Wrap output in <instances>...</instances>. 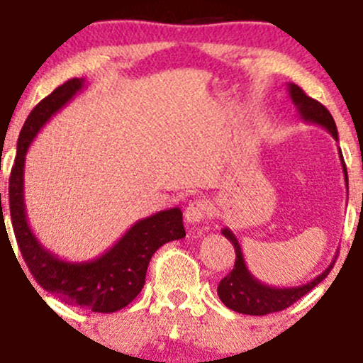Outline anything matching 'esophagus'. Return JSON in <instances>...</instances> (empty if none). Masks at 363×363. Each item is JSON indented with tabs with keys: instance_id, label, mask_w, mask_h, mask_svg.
<instances>
[{
	"instance_id": "esophagus-1",
	"label": "esophagus",
	"mask_w": 363,
	"mask_h": 363,
	"mask_svg": "<svg viewBox=\"0 0 363 363\" xmlns=\"http://www.w3.org/2000/svg\"><path fill=\"white\" fill-rule=\"evenodd\" d=\"M211 214V203L207 200H193L184 211V219L189 225H199Z\"/></svg>"
}]
</instances>
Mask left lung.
I'll list each match as a JSON object with an SVG mask.
<instances>
[{"mask_svg":"<svg viewBox=\"0 0 363 363\" xmlns=\"http://www.w3.org/2000/svg\"><path fill=\"white\" fill-rule=\"evenodd\" d=\"M288 93H290V98L296 107V112H298L300 119L306 121V123H313V124H318V126L325 128V130L335 138V142H339L337 126H335L334 117H332V113L328 112L320 101L307 96V94L294 82L288 84ZM339 158H340V164H342V174H344V181H346V189H347V170H346V164H344V158L340 149H339ZM221 233L233 244V250H235V265H233V270L228 274V276H225L221 281H219L218 295L219 298H221V302L225 303L228 309L235 311V313L251 314V316H263V314L277 313V311L286 309V307H290L291 303L296 302V300L302 298L303 295L309 294L316 284H320L321 281L328 276L332 267H334V262H332L330 265L320 274V276H316L313 281H309V283L300 284V286H291V288L269 286V284L256 279V277L250 272V269H247L246 265V259H244L242 250H240L239 240H237V237L233 235L232 230L223 228Z\"/></svg>","mask_w":363,"mask_h":363,"instance_id":"left-lung-1","label":"left lung"}]
</instances>
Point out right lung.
I'll list each match as a JSON object with an SVG mask.
<instances>
[{"mask_svg": "<svg viewBox=\"0 0 363 363\" xmlns=\"http://www.w3.org/2000/svg\"><path fill=\"white\" fill-rule=\"evenodd\" d=\"M84 87V79H69L43 98L26 119L9 181L10 218L26 265L43 290L69 306L91 309L93 313H116L142 291L152 255L163 244L186 237V230L181 208L160 211L138 219L111 250L87 262H67L36 239L28 223L24 203L26 152L50 117L56 116Z\"/></svg>", "mask_w": 363, "mask_h": 363, "instance_id": "right-lung-1", "label": "right lung"}]
</instances>
